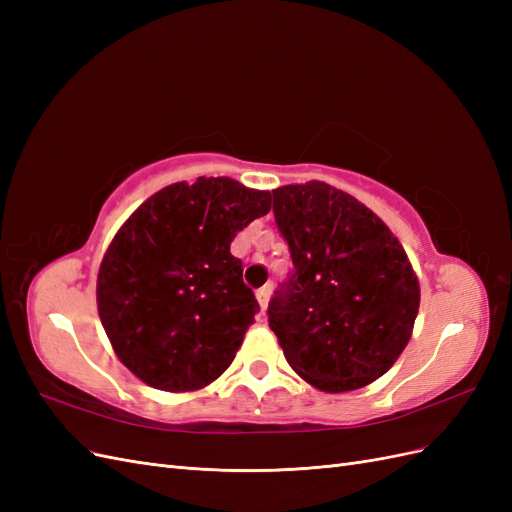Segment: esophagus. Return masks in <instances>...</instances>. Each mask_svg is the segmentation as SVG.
Returning <instances> with one entry per match:
<instances>
[{"label":"esophagus","instance_id":"34e87169","mask_svg":"<svg viewBox=\"0 0 512 512\" xmlns=\"http://www.w3.org/2000/svg\"><path fill=\"white\" fill-rule=\"evenodd\" d=\"M269 294H271V286H262V288L256 290V299H258V305H260V314H265L267 303H269Z\"/></svg>","mask_w":512,"mask_h":512}]
</instances>
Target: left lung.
<instances>
[{"mask_svg": "<svg viewBox=\"0 0 512 512\" xmlns=\"http://www.w3.org/2000/svg\"><path fill=\"white\" fill-rule=\"evenodd\" d=\"M294 273L269 303L288 365L324 393L363 389L408 346L421 286L378 215L324 181L273 190Z\"/></svg>", "mask_w": 512, "mask_h": 512, "instance_id": "obj_1", "label": "left lung"}]
</instances>
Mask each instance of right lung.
Returning a JSON list of instances; mask_svg holds the SVG:
<instances>
[{"instance_id": "right-lung-1", "label": "right lung", "mask_w": 512, "mask_h": 512, "mask_svg": "<svg viewBox=\"0 0 512 512\" xmlns=\"http://www.w3.org/2000/svg\"><path fill=\"white\" fill-rule=\"evenodd\" d=\"M271 211V192L230 177L173 183L117 230L98 271V314L119 361L153 389L192 393L220 378L258 301L230 254Z\"/></svg>"}]
</instances>
